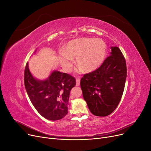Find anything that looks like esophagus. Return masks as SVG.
I'll use <instances>...</instances> for the list:
<instances>
[{
  "instance_id": "esophagus-1",
  "label": "esophagus",
  "mask_w": 151,
  "mask_h": 151,
  "mask_svg": "<svg viewBox=\"0 0 151 151\" xmlns=\"http://www.w3.org/2000/svg\"><path fill=\"white\" fill-rule=\"evenodd\" d=\"M80 85V78L79 77H77L76 78V86H79Z\"/></svg>"
}]
</instances>
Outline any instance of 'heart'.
<instances>
[{"label": "heart", "instance_id": "1", "mask_svg": "<svg viewBox=\"0 0 151 151\" xmlns=\"http://www.w3.org/2000/svg\"><path fill=\"white\" fill-rule=\"evenodd\" d=\"M106 52V44L102 40L83 38L68 42L59 59L67 71L72 67V58H76L77 64L85 72H92L101 66Z\"/></svg>", "mask_w": 151, "mask_h": 151}]
</instances>
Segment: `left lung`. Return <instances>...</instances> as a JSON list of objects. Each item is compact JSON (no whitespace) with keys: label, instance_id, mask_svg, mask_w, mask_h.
Returning a JSON list of instances; mask_svg holds the SVG:
<instances>
[{"label":"left lung","instance_id":"obj_1","mask_svg":"<svg viewBox=\"0 0 151 151\" xmlns=\"http://www.w3.org/2000/svg\"><path fill=\"white\" fill-rule=\"evenodd\" d=\"M108 56L96 70L81 79L83 97L94 115L106 116L119 104L124 91L127 65L120 48L111 47Z\"/></svg>","mask_w":151,"mask_h":151}]
</instances>
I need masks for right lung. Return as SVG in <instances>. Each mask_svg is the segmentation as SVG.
Returning <instances> with one entry per match:
<instances>
[{"label": "right lung", "instance_id": "add662e5", "mask_svg": "<svg viewBox=\"0 0 151 151\" xmlns=\"http://www.w3.org/2000/svg\"><path fill=\"white\" fill-rule=\"evenodd\" d=\"M24 80L31 101L41 115L49 120H58L67 115L70 91L76 84L74 77L53 71L47 79L36 80L31 75L27 63Z\"/></svg>", "mask_w": 151, "mask_h": 151}]
</instances>
